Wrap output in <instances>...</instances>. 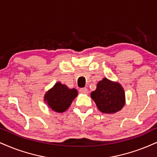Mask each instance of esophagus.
Listing matches in <instances>:
<instances>
[{
	"label": "esophagus",
	"mask_w": 157,
	"mask_h": 157,
	"mask_svg": "<svg viewBox=\"0 0 157 157\" xmlns=\"http://www.w3.org/2000/svg\"><path fill=\"white\" fill-rule=\"evenodd\" d=\"M79 92H80L82 94H88L89 91L87 88H82L80 89Z\"/></svg>",
	"instance_id": "34e87169"
}]
</instances>
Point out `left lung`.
I'll return each instance as SVG.
<instances>
[{
	"mask_svg": "<svg viewBox=\"0 0 157 157\" xmlns=\"http://www.w3.org/2000/svg\"><path fill=\"white\" fill-rule=\"evenodd\" d=\"M91 98L97 107L104 113H115L125 105V92L119 82L103 78L97 84L96 90L91 92Z\"/></svg>",
	"mask_w": 157,
	"mask_h": 157,
	"instance_id": "obj_1",
	"label": "left lung"
}]
</instances>
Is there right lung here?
<instances>
[{
	"label": "right lung",
	"instance_id": "obj_1",
	"mask_svg": "<svg viewBox=\"0 0 157 157\" xmlns=\"http://www.w3.org/2000/svg\"><path fill=\"white\" fill-rule=\"evenodd\" d=\"M78 95L75 89H70L61 82H57L44 94V100L52 111L63 113L71 106Z\"/></svg>",
	"mask_w": 157,
	"mask_h": 157
}]
</instances>
